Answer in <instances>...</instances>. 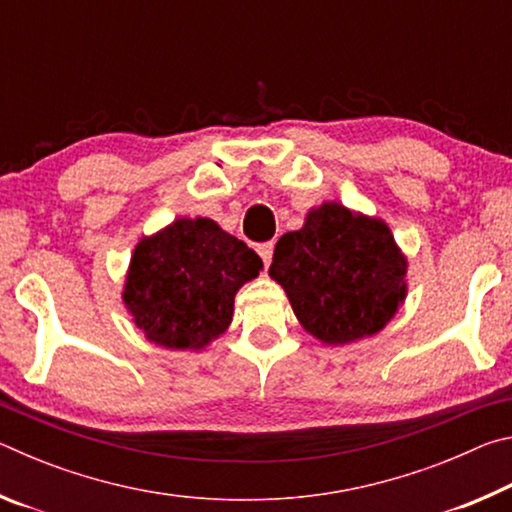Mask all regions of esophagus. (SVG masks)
<instances>
[{
  "mask_svg": "<svg viewBox=\"0 0 512 512\" xmlns=\"http://www.w3.org/2000/svg\"><path fill=\"white\" fill-rule=\"evenodd\" d=\"M257 255L262 257L264 266L271 264V257H273V241H266V244H259V246H257Z\"/></svg>",
  "mask_w": 512,
  "mask_h": 512,
  "instance_id": "obj_1",
  "label": "esophagus"
}]
</instances>
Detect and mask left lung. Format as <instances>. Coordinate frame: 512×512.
<instances>
[{
    "label": "left lung",
    "mask_w": 512,
    "mask_h": 512,
    "mask_svg": "<svg viewBox=\"0 0 512 512\" xmlns=\"http://www.w3.org/2000/svg\"><path fill=\"white\" fill-rule=\"evenodd\" d=\"M268 275L300 325L329 345L377 334L406 296V257L388 225L341 203H323L282 235Z\"/></svg>",
    "instance_id": "1"
}]
</instances>
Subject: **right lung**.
<instances>
[{
    "label": "right lung",
    "instance_id": "1",
    "mask_svg": "<svg viewBox=\"0 0 512 512\" xmlns=\"http://www.w3.org/2000/svg\"><path fill=\"white\" fill-rule=\"evenodd\" d=\"M262 259L212 219H176L135 246L124 302L146 339L201 350L228 329L235 296Z\"/></svg>",
    "mask_w": 512,
    "mask_h": 512
}]
</instances>
